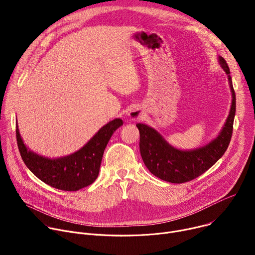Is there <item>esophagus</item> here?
<instances>
[{
    "mask_svg": "<svg viewBox=\"0 0 255 255\" xmlns=\"http://www.w3.org/2000/svg\"><path fill=\"white\" fill-rule=\"evenodd\" d=\"M141 116V111L139 109H132V110L129 112V118L131 120H137L139 119V117Z\"/></svg>",
    "mask_w": 255,
    "mask_h": 255,
    "instance_id": "34e87169",
    "label": "esophagus"
}]
</instances>
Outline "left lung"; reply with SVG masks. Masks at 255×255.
Returning a JSON list of instances; mask_svg holds the SVG:
<instances>
[{"mask_svg": "<svg viewBox=\"0 0 255 255\" xmlns=\"http://www.w3.org/2000/svg\"><path fill=\"white\" fill-rule=\"evenodd\" d=\"M219 63L228 76L232 104L223 129L210 143L194 150H179L169 145L153 128L141 123L136 124L140 133L139 147L143 162L152 174L162 180L172 184L187 183L207 171L228 148L233 131L236 98L229 66L222 56H219Z\"/></svg>", "mask_w": 255, "mask_h": 255, "instance_id": "8db88e82", "label": "left lung"}]
</instances>
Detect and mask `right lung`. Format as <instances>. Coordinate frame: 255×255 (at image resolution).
I'll return each mask as SVG.
<instances>
[{"label": "right lung", "instance_id": "1", "mask_svg": "<svg viewBox=\"0 0 255 255\" xmlns=\"http://www.w3.org/2000/svg\"><path fill=\"white\" fill-rule=\"evenodd\" d=\"M123 125L115 119L103 126L77 152L50 159L29 150L16 128V138L21 157L26 166L46 185L68 192L79 191L92 185L98 177L103 154L113 133Z\"/></svg>", "mask_w": 255, "mask_h": 255}]
</instances>
